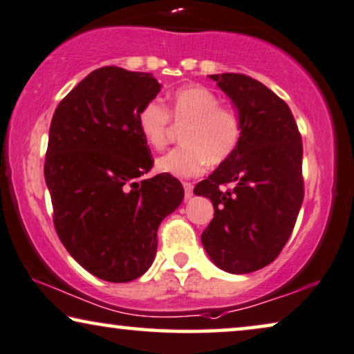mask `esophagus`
<instances>
[{
	"mask_svg": "<svg viewBox=\"0 0 354 354\" xmlns=\"http://www.w3.org/2000/svg\"><path fill=\"white\" fill-rule=\"evenodd\" d=\"M183 187H185V199H191L192 197V189H194V186L191 185V183H183Z\"/></svg>",
	"mask_w": 354,
	"mask_h": 354,
	"instance_id": "obj_1",
	"label": "esophagus"
}]
</instances>
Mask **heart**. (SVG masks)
Wrapping results in <instances>:
<instances>
[{
  "label": "heart",
  "instance_id": "1",
  "mask_svg": "<svg viewBox=\"0 0 354 354\" xmlns=\"http://www.w3.org/2000/svg\"><path fill=\"white\" fill-rule=\"evenodd\" d=\"M169 113L178 126H185L181 142L157 158V169L176 178H194L207 163H221L236 149L241 120L233 108L220 105L214 91L204 86H185L169 95ZM162 102L150 100L139 111V129L153 149H163L171 134V120Z\"/></svg>",
  "mask_w": 354,
  "mask_h": 354
}]
</instances>
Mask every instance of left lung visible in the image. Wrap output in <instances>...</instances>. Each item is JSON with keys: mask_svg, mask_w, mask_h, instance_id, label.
Instances as JSON below:
<instances>
[{"mask_svg": "<svg viewBox=\"0 0 354 354\" xmlns=\"http://www.w3.org/2000/svg\"><path fill=\"white\" fill-rule=\"evenodd\" d=\"M241 120L234 152L194 187L214 204L202 246L216 267L251 273L279 256L304 197L303 142L290 106L244 74H212ZM232 184V190L221 186Z\"/></svg>", "mask_w": 354, "mask_h": 354, "instance_id": "8db88e82", "label": "left lung"}]
</instances>
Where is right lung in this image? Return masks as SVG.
<instances>
[{
    "label": "right lung",
    "instance_id": "add662e5",
    "mask_svg": "<svg viewBox=\"0 0 354 354\" xmlns=\"http://www.w3.org/2000/svg\"><path fill=\"white\" fill-rule=\"evenodd\" d=\"M162 84L116 66L92 71L59 102L50 124L45 181L56 233L92 275L139 279L157 254V230L185 197L181 183L152 168L139 111Z\"/></svg>",
    "mask_w": 354,
    "mask_h": 354
}]
</instances>
